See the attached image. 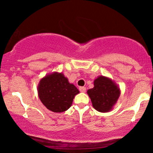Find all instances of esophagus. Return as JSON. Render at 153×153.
<instances>
[{
  "label": "esophagus",
  "instance_id": "34e87169",
  "mask_svg": "<svg viewBox=\"0 0 153 153\" xmlns=\"http://www.w3.org/2000/svg\"><path fill=\"white\" fill-rule=\"evenodd\" d=\"M79 91L82 93H85V91H86V88H85V87H82V86L79 87Z\"/></svg>",
  "mask_w": 153,
  "mask_h": 153
}]
</instances>
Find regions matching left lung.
I'll list each match as a JSON object with an SVG mask.
<instances>
[{
  "mask_svg": "<svg viewBox=\"0 0 153 153\" xmlns=\"http://www.w3.org/2000/svg\"><path fill=\"white\" fill-rule=\"evenodd\" d=\"M93 106L100 112H108L118 100L120 91L108 78L100 76L94 80V87L87 91Z\"/></svg>",
  "mask_w": 153,
  "mask_h": 153,
  "instance_id": "obj_1",
  "label": "left lung"
}]
</instances>
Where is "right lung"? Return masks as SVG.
Listing matches in <instances>:
<instances>
[{"mask_svg":"<svg viewBox=\"0 0 153 153\" xmlns=\"http://www.w3.org/2000/svg\"><path fill=\"white\" fill-rule=\"evenodd\" d=\"M79 91L62 73H54L40 80L38 86L39 97L42 103L53 112H63L73 103Z\"/></svg>","mask_w":153,"mask_h":153,"instance_id":"1","label":"right lung"}]
</instances>
